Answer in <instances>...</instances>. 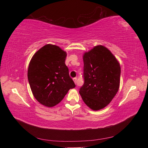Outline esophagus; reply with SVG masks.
Segmentation results:
<instances>
[{"label":"esophagus","instance_id":"1","mask_svg":"<svg viewBox=\"0 0 148 148\" xmlns=\"http://www.w3.org/2000/svg\"><path fill=\"white\" fill-rule=\"evenodd\" d=\"M73 81H74V83L76 84V82H77V78H76V77H74V78H73Z\"/></svg>","mask_w":148,"mask_h":148}]
</instances>
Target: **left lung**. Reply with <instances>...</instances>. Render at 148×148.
<instances>
[{
	"label": "left lung",
	"instance_id": "1",
	"mask_svg": "<svg viewBox=\"0 0 148 148\" xmlns=\"http://www.w3.org/2000/svg\"><path fill=\"white\" fill-rule=\"evenodd\" d=\"M84 84L79 89L82 100L91 110L103 109L119 88L121 66L111 51L102 45L83 56Z\"/></svg>",
	"mask_w": 148,
	"mask_h": 148
}]
</instances>
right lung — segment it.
<instances>
[{
	"mask_svg": "<svg viewBox=\"0 0 148 148\" xmlns=\"http://www.w3.org/2000/svg\"><path fill=\"white\" fill-rule=\"evenodd\" d=\"M66 56L60 47L46 44L30 61L27 72L30 87L34 98L45 106L58 104L76 87L65 64Z\"/></svg>",
	"mask_w": 148,
	"mask_h": 148,
	"instance_id": "obj_1",
	"label": "right lung"
}]
</instances>
